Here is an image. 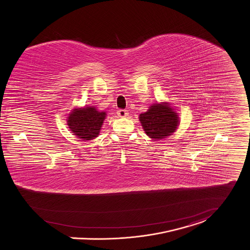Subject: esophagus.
Listing matches in <instances>:
<instances>
[{
	"mask_svg": "<svg viewBox=\"0 0 250 250\" xmlns=\"http://www.w3.org/2000/svg\"><path fill=\"white\" fill-rule=\"evenodd\" d=\"M117 115L119 116V117H126L127 115H128V112L126 111V110H118L117 111Z\"/></svg>",
	"mask_w": 250,
	"mask_h": 250,
	"instance_id": "obj_1",
	"label": "esophagus"
}]
</instances>
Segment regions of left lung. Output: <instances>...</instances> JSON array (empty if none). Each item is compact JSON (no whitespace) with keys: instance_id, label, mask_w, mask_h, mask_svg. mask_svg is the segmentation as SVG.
Instances as JSON below:
<instances>
[{"instance_id":"1","label":"left lung","mask_w":250,"mask_h":250,"mask_svg":"<svg viewBox=\"0 0 250 250\" xmlns=\"http://www.w3.org/2000/svg\"><path fill=\"white\" fill-rule=\"evenodd\" d=\"M139 121L146 135L155 140L171 136L180 123L179 115L168 103L153 104L139 115Z\"/></svg>"}]
</instances>
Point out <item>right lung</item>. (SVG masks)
I'll return each mask as SVG.
<instances>
[{
	"instance_id": "obj_1",
	"label": "right lung",
	"mask_w": 250,
	"mask_h": 250,
	"mask_svg": "<svg viewBox=\"0 0 250 250\" xmlns=\"http://www.w3.org/2000/svg\"><path fill=\"white\" fill-rule=\"evenodd\" d=\"M105 117V112H99L94 107L74 109L68 114V128L79 138L91 140L99 135Z\"/></svg>"
}]
</instances>
